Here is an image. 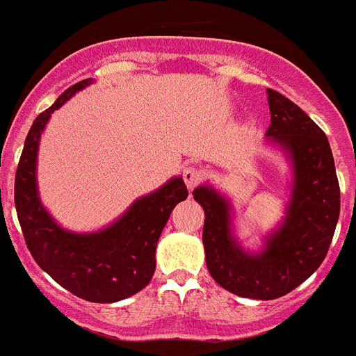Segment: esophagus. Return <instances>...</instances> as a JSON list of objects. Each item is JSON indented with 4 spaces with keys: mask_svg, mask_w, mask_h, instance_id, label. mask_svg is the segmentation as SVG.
Returning <instances> with one entry per match:
<instances>
[{
    "mask_svg": "<svg viewBox=\"0 0 356 356\" xmlns=\"http://www.w3.org/2000/svg\"><path fill=\"white\" fill-rule=\"evenodd\" d=\"M184 180L188 188H194L201 180H203V171L194 168V165H188V168L184 169Z\"/></svg>",
    "mask_w": 356,
    "mask_h": 356,
    "instance_id": "1",
    "label": "esophagus"
}]
</instances>
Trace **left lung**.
<instances>
[{
    "instance_id": "left-lung-1",
    "label": "left lung",
    "mask_w": 356,
    "mask_h": 356,
    "mask_svg": "<svg viewBox=\"0 0 356 356\" xmlns=\"http://www.w3.org/2000/svg\"><path fill=\"white\" fill-rule=\"evenodd\" d=\"M267 140L289 156L292 193L282 225L259 253L242 250L232 232L229 201L212 185L194 188L205 210L203 246L210 275L241 298L276 300L300 287L323 264L341 212L335 162L325 131L284 94L267 89Z\"/></svg>"
}]
</instances>
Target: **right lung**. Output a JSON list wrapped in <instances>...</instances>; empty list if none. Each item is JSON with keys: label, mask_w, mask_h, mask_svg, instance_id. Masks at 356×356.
I'll return each mask as SVG.
<instances>
[{"label": "right lung", "mask_w": 356, "mask_h": 356, "mask_svg": "<svg viewBox=\"0 0 356 356\" xmlns=\"http://www.w3.org/2000/svg\"><path fill=\"white\" fill-rule=\"evenodd\" d=\"M92 83L69 87L31 124L15 172L14 200L31 257L56 284L81 300L115 303L143 291L155 273V251L172 209L188 196L181 176L139 197L106 228L76 234L62 228L42 207L37 191V151L44 127L69 97Z\"/></svg>", "instance_id": "add662e5"}]
</instances>
